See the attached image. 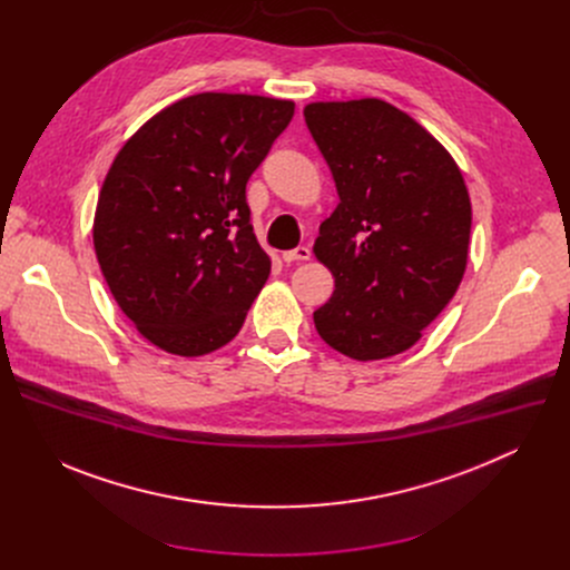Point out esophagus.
<instances>
[{"label":"esophagus","mask_w":570,"mask_h":570,"mask_svg":"<svg viewBox=\"0 0 570 570\" xmlns=\"http://www.w3.org/2000/svg\"><path fill=\"white\" fill-rule=\"evenodd\" d=\"M311 257V250L306 248V246H299V248H295V250H286L284 255H282V259L286 262V264H297V262H306Z\"/></svg>","instance_id":"obj_1"}]
</instances>
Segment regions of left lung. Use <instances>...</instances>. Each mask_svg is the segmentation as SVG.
<instances>
[{"label":"left lung","mask_w":570,"mask_h":570,"mask_svg":"<svg viewBox=\"0 0 570 570\" xmlns=\"http://www.w3.org/2000/svg\"><path fill=\"white\" fill-rule=\"evenodd\" d=\"M306 126L341 196L313 253L336 291L313 313L320 338L356 361L411 350L455 295L471 203L449 150L381 99L308 104Z\"/></svg>","instance_id":"obj_1"}]
</instances>
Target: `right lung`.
Instances as JSON below:
<instances>
[{"mask_svg": "<svg viewBox=\"0 0 570 570\" xmlns=\"http://www.w3.org/2000/svg\"><path fill=\"white\" fill-rule=\"evenodd\" d=\"M293 101L203 92L157 112L117 153L99 194L95 250L137 332L203 356L243 327L271 275L246 185Z\"/></svg>", "mask_w": 570, "mask_h": 570, "instance_id": "1", "label": "right lung"}]
</instances>
